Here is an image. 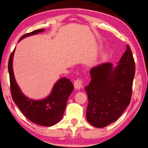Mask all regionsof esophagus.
I'll return each instance as SVG.
<instances>
[{
	"instance_id": "34e87169",
	"label": "esophagus",
	"mask_w": 148,
	"mask_h": 148,
	"mask_svg": "<svg viewBox=\"0 0 148 148\" xmlns=\"http://www.w3.org/2000/svg\"><path fill=\"white\" fill-rule=\"evenodd\" d=\"M82 79H77L74 82V86L76 89H80L81 88L83 87V85H84V82H83Z\"/></svg>"
}]
</instances>
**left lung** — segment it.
<instances>
[{
  "label": "left lung",
  "instance_id": "left-lung-1",
  "mask_svg": "<svg viewBox=\"0 0 148 148\" xmlns=\"http://www.w3.org/2000/svg\"><path fill=\"white\" fill-rule=\"evenodd\" d=\"M134 73L129 45L115 68L111 63L92 68L91 80L85 87L88 100L86 119L90 124L102 128L119 119L131 101Z\"/></svg>",
  "mask_w": 148,
  "mask_h": 148
}]
</instances>
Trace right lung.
I'll return each instance as SVG.
<instances>
[{
    "label": "right lung",
    "mask_w": 148,
    "mask_h": 148,
    "mask_svg": "<svg viewBox=\"0 0 148 148\" xmlns=\"http://www.w3.org/2000/svg\"><path fill=\"white\" fill-rule=\"evenodd\" d=\"M44 31V29H36L23 35L21 39L38 34ZM14 50L10 55L8 62V71L10 75V91L12 99L18 106L24 116L31 122L41 126H52L60 122L65 111L69 95L73 91V84L70 79L63 77L54 85L52 93L48 98L41 100L29 99L22 93L16 82L13 69V60Z\"/></svg>",
    "instance_id": "1"
}]
</instances>
